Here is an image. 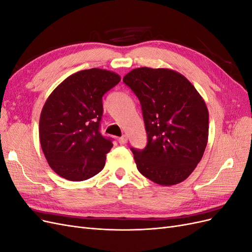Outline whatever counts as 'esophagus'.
Instances as JSON below:
<instances>
[{"mask_svg": "<svg viewBox=\"0 0 252 252\" xmlns=\"http://www.w3.org/2000/svg\"><path fill=\"white\" fill-rule=\"evenodd\" d=\"M127 141H128V138L126 135H123V136H121V138L119 139V143L121 144V145H125L126 143H127Z\"/></svg>", "mask_w": 252, "mask_h": 252, "instance_id": "34e87169", "label": "esophagus"}]
</instances>
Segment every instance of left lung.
Instances as JSON below:
<instances>
[{
  "instance_id": "left-lung-1",
  "label": "left lung",
  "mask_w": 252,
  "mask_h": 252,
  "mask_svg": "<svg viewBox=\"0 0 252 252\" xmlns=\"http://www.w3.org/2000/svg\"><path fill=\"white\" fill-rule=\"evenodd\" d=\"M123 82L140 100L148 139L143 150L131 148L138 170L158 185L179 184L207 146L205 101L184 75L168 68H135Z\"/></svg>"
}]
</instances>
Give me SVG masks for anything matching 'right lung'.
<instances>
[{"label":"right lung","instance_id":"right-lung-1","mask_svg":"<svg viewBox=\"0 0 252 252\" xmlns=\"http://www.w3.org/2000/svg\"><path fill=\"white\" fill-rule=\"evenodd\" d=\"M121 81L113 71L91 68L69 75L52 91L40 117V143L51 169L66 180L93 178L113 144L100 132L103 95Z\"/></svg>","mask_w":252,"mask_h":252}]
</instances>
